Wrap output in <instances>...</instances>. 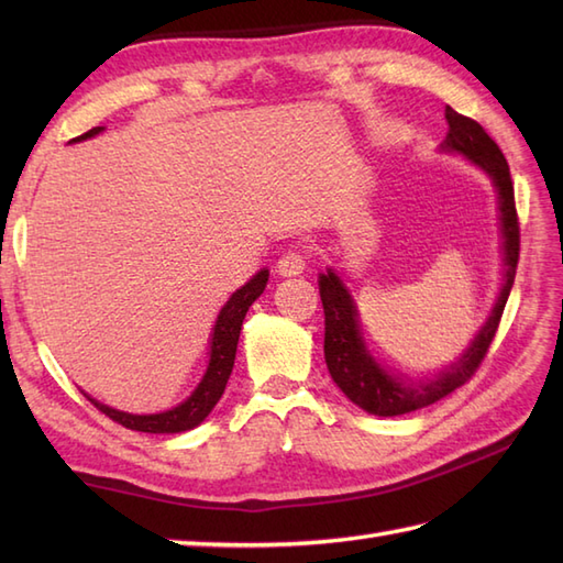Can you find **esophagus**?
<instances>
[{
	"instance_id": "34e87169",
	"label": "esophagus",
	"mask_w": 563,
	"mask_h": 563,
	"mask_svg": "<svg viewBox=\"0 0 563 563\" xmlns=\"http://www.w3.org/2000/svg\"><path fill=\"white\" fill-rule=\"evenodd\" d=\"M305 268H307L305 256L295 254V251L283 254L278 258V263H275V271H278V275H283V278H292V275H300V273H305Z\"/></svg>"
}]
</instances>
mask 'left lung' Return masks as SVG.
<instances>
[{
	"instance_id": "8db88e82",
	"label": "left lung",
	"mask_w": 563,
	"mask_h": 563,
	"mask_svg": "<svg viewBox=\"0 0 563 563\" xmlns=\"http://www.w3.org/2000/svg\"><path fill=\"white\" fill-rule=\"evenodd\" d=\"M448 118V137L442 142V152H454L470 159L474 166L492 178L498 194V222L500 239H504V283L496 297V305L488 314L486 324L476 333L474 341L466 345L457 363L440 369L438 375L426 379H411L404 375H394L382 367L373 353L367 351L361 321H357V307L353 297L339 278L336 271H327L319 275V295L324 305V357L331 379L336 387L363 411L375 416H401L416 409H423L448 397L450 391L462 387L476 367L482 365L484 355L492 345L500 314L508 302V295L516 280L518 254H520V224L516 212V196H512L510 169L498 150L496 142L486 135V130L450 106L445 109Z\"/></svg>"
}]
</instances>
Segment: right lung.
<instances>
[{"mask_svg":"<svg viewBox=\"0 0 563 563\" xmlns=\"http://www.w3.org/2000/svg\"><path fill=\"white\" fill-rule=\"evenodd\" d=\"M101 130L103 128H91L89 133H84L71 142L89 140L93 135H99ZM266 283H268V268H263L246 285H242L236 292H232L230 300H227V305L220 309L218 321H214V329H212V339H210L208 369L186 401L162 413H125V411L113 409V406H106L97 399H91L89 394L87 399L97 406L101 413L113 418L115 423H121L130 430H140V433H184V430L200 426L224 394L227 379H230L232 367H234L242 321L249 312V307L258 300V295L263 290H266Z\"/></svg>","mask_w":563,"mask_h":563,"instance_id":"obj_1","label":"right lung"}]
</instances>
